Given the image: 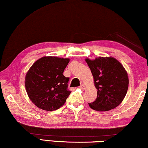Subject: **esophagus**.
I'll return each instance as SVG.
<instances>
[{"label":"esophagus","mask_w":148,"mask_h":148,"mask_svg":"<svg viewBox=\"0 0 148 148\" xmlns=\"http://www.w3.org/2000/svg\"><path fill=\"white\" fill-rule=\"evenodd\" d=\"M79 88L83 89V90H84V89H85V87L84 85H81V86L79 87Z\"/></svg>","instance_id":"obj_1"}]
</instances>
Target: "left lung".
<instances>
[{
	"label": "left lung",
	"instance_id": "obj_1",
	"mask_svg": "<svg viewBox=\"0 0 148 148\" xmlns=\"http://www.w3.org/2000/svg\"><path fill=\"white\" fill-rule=\"evenodd\" d=\"M85 61L93 75L97 90V99L89 103L90 108L98 111L114 109L123 100L129 86L127 73L116 59L111 57H97Z\"/></svg>",
	"mask_w": 148,
	"mask_h": 148
}]
</instances>
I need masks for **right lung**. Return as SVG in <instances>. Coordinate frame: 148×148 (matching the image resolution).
Masks as SVG:
<instances>
[{"label":"right lung","mask_w":148,"mask_h":148,"mask_svg":"<svg viewBox=\"0 0 148 148\" xmlns=\"http://www.w3.org/2000/svg\"><path fill=\"white\" fill-rule=\"evenodd\" d=\"M69 59L43 57L36 61L25 76V88L29 99L37 108L55 111L63 106L71 91L69 78L63 71Z\"/></svg>","instance_id":"right-lung-1"}]
</instances>
